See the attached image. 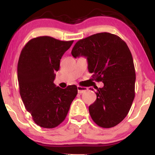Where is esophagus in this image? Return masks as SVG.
Wrapping results in <instances>:
<instances>
[{"mask_svg":"<svg viewBox=\"0 0 155 155\" xmlns=\"http://www.w3.org/2000/svg\"><path fill=\"white\" fill-rule=\"evenodd\" d=\"M77 90H78V94H83V92H85V91H87L88 88L85 87H81V86H78Z\"/></svg>","mask_w":155,"mask_h":155,"instance_id":"34e87169","label":"esophagus"}]
</instances>
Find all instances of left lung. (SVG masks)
Here are the masks:
<instances>
[{"label": "left lung", "instance_id": "obj_1", "mask_svg": "<svg viewBox=\"0 0 155 155\" xmlns=\"http://www.w3.org/2000/svg\"><path fill=\"white\" fill-rule=\"evenodd\" d=\"M71 53L74 58L87 57L94 80L104 83L96 88V100L89 107L93 121L103 128L117 125L135 98V70L127 44L114 34L100 33L78 41Z\"/></svg>", "mask_w": 155, "mask_h": 155}]
</instances>
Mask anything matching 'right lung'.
<instances>
[{"label":"right lung","mask_w":155,"mask_h":155,"mask_svg":"<svg viewBox=\"0 0 155 155\" xmlns=\"http://www.w3.org/2000/svg\"><path fill=\"white\" fill-rule=\"evenodd\" d=\"M73 41L38 37L21 51L18 63L20 94L27 111L41 127L52 128L61 124L78 93L75 85L61 89L53 83L60 59Z\"/></svg>","instance_id":"add662e5"}]
</instances>
